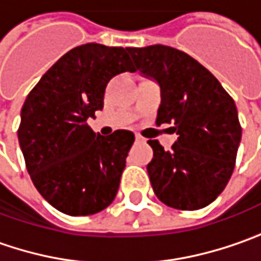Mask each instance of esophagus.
<instances>
[{
    "label": "esophagus",
    "mask_w": 261,
    "mask_h": 261,
    "mask_svg": "<svg viewBox=\"0 0 261 261\" xmlns=\"http://www.w3.org/2000/svg\"><path fill=\"white\" fill-rule=\"evenodd\" d=\"M136 142H139V143H143V142H145V139H143L142 136H139V134H137V136H136Z\"/></svg>",
    "instance_id": "obj_1"
}]
</instances>
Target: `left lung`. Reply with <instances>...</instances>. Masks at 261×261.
Instances as JSON below:
<instances>
[{
  "instance_id": "left-lung-1",
  "label": "left lung",
  "mask_w": 261,
  "mask_h": 261,
  "mask_svg": "<svg viewBox=\"0 0 261 261\" xmlns=\"http://www.w3.org/2000/svg\"><path fill=\"white\" fill-rule=\"evenodd\" d=\"M143 76L161 88L156 124H173L177 140L164 150L149 140L147 174L158 199L177 210L211 204L233 173L241 125L233 99L217 78L189 54L167 45L127 48Z\"/></svg>"
}]
</instances>
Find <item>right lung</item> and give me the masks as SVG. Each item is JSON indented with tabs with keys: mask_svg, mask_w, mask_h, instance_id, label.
Here are the masks:
<instances>
[{
	"mask_svg": "<svg viewBox=\"0 0 261 261\" xmlns=\"http://www.w3.org/2000/svg\"><path fill=\"white\" fill-rule=\"evenodd\" d=\"M134 70L127 48L88 42L62 56L28 94L19 145L37 191L56 210L90 216L115 199L134 134L105 137L87 119L103 109L108 83Z\"/></svg>",
	"mask_w": 261,
	"mask_h": 261,
	"instance_id": "right-lung-1",
	"label": "right lung"
}]
</instances>
